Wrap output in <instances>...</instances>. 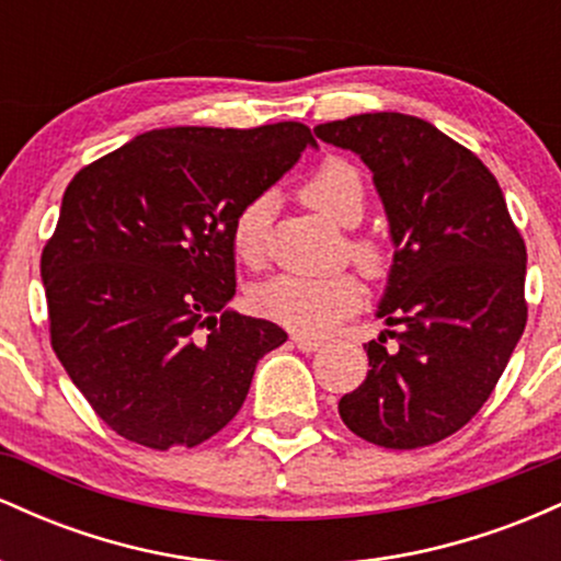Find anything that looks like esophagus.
Here are the masks:
<instances>
[{
  "label": "esophagus",
  "instance_id": "obj_1",
  "mask_svg": "<svg viewBox=\"0 0 561 561\" xmlns=\"http://www.w3.org/2000/svg\"><path fill=\"white\" fill-rule=\"evenodd\" d=\"M293 343L298 351L302 353H317L321 347V340H313V337H306V334H293Z\"/></svg>",
  "mask_w": 561,
  "mask_h": 561
}]
</instances>
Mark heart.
Here are the masks:
<instances>
[{"mask_svg":"<svg viewBox=\"0 0 561 561\" xmlns=\"http://www.w3.org/2000/svg\"><path fill=\"white\" fill-rule=\"evenodd\" d=\"M302 203L313 208L327 221L337 227H356L364 216V182L356 165L347 160L332 158L321 163L313 176L302 184ZM268 224H272V197L259 195L244 203L231 224V248L234 255L248 266H261L266 261ZM353 259L366 274L377 276L385 272L382 248L369 240L353 242ZM364 289L356 276L340 274L327 279L308 276H274L253 289V308L261 317L287 327L300 334H324L337 321L362 308Z\"/></svg>","mask_w":561,"mask_h":561,"instance_id":"obj_1","label":"heart"}]
</instances>
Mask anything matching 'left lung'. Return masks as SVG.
<instances>
[{"mask_svg":"<svg viewBox=\"0 0 561 561\" xmlns=\"http://www.w3.org/2000/svg\"><path fill=\"white\" fill-rule=\"evenodd\" d=\"M313 134L369 165L396 248L388 330L364 345L371 369L340 416L375 446H433L478 414L523 337L525 242L493 173L427 121L364 113Z\"/></svg>","mask_w":561,"mask_h":561,"instance_id":"left-lung-1","label":"left lung"}]
</instances>
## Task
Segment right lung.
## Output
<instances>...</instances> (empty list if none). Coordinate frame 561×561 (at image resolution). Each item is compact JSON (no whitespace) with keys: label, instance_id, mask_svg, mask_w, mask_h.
Here are the masks:
<instances>
[{"label":"right lung","instance_id":"right-lung-1","mask_svg":"<svg viewBox=\"0 0 561 561\" xmlns=\"http://www.w3.org/2000/svg\"><path fill=\"white\" fill-rule=\"evenodd\" d=\"M317 147L311 128L176 126L81 169L44 244L49 334L107 427L192 448L234 420L282 327L231 311V224Z\"/></svg>","mask_w":561,"mask_h":561}]
</instances>
